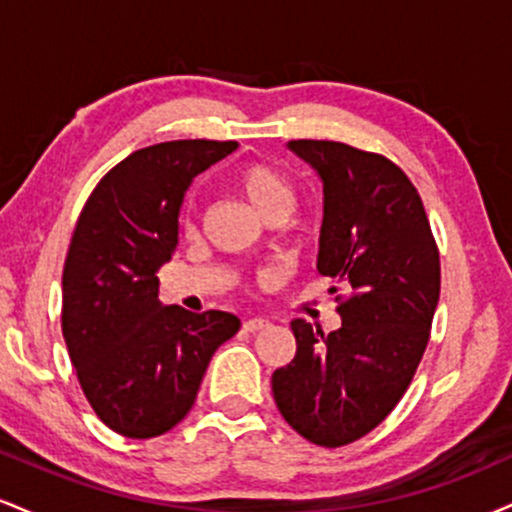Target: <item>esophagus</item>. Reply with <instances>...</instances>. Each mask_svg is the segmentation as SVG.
<instances>
[{"label": "esophagus", "instance_id": "1", "mask_svg": "<svg viewBox=\"0 0 512 512\" xmlns=\"http://www.w3.org/2000/svg\"><path fill=\"white\" fill-rule=\"evenodd\" d=\"M264 327H269V320H264V317H250V320L243 322L245 332H260Z\"/></svg>", "mask_w": 512, "mask_h": 512}]
</instances>
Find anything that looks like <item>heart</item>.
Segmentation results:
<instances>
[{
  "label": "heart",
  "instance_id": "obj_1",
  "mask_svg": "<svg viewBox=\"0 0 512 512\" xmlns=\"http://www.w3.org/2000/svg\"><path fill=\"white\" fill-rule=\"evenodd\" d=\"M231 187L267 226H281L296 211L298 195L291 180L264 163H245L233 170ZM187 226L192 228V223Z\"/></svg>",
  "mask_w": 512,
  "mask_h": 512
}]
</instances>
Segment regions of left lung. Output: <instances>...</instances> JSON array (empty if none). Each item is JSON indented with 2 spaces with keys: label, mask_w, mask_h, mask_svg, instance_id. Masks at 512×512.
Listing matches in <instances>:
<instances>
[{
  "label": "left lung",
  "mask_w": 512,
  "mask_h": 512,
  "mask_svg": "<svg viewBox=\"0 0 512 512\" xmlns=\"http://www.w3.org/2000/svg\"><path fill=\"white\" fill-rule=\"evenodd\" d=\"M286 146L322 182L317 272L354 293L330 334L291 320L296 356L274 370L272 392L293 431L339 448L373 431L414 378L440 296L438 248L395 163L339 142Z\"/></svg>",
  "instance_id": "obj_1"
}]
</instances>
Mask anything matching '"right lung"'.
I'll list each match as a JSON object with an SVG mask.
<instances>
[{
    "label": "right lung",
    "instance_id": "1",
    "mask_svg": "<svg viewBox=\"0 0 512 512\" xmlns=\"http://www.w3.org/2000/svg\"><path fill=\"white\" fill-rule=\"evenodd\" d=\"M236 142L182 139L134 151L88 197L62 274V334L105 426L154 438L185 419L233 313L158 301L156 272L178 248L182 199Z\"/></svg>",
    "mask_w": 512,
    "mask_h": 512
}]
</instances>
